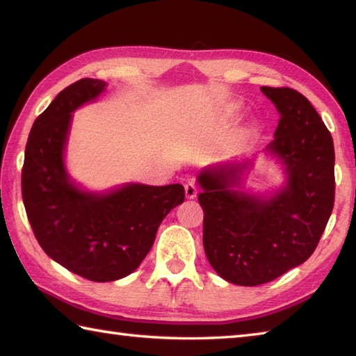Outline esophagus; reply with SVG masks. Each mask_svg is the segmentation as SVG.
I'll return each instance as SVG.
<instances>
[{
  "mask_svg": "<svg viewBox=\"0 0 356 356\" xmlns=\"http://www.w3.org/2000/svg\"><path fill=\"white\" fill-rule=\"evenodd\" d=\"M197 191H199V188H197V185H195L194 180H193V179L188 180V182L185 184V194H186V197H188V199H194L195 195H197Z\"/></svg>",
  "mask_w": 356,
  "mask_h": 356,
  "instance_id": "esophagus-1",
  "label": "esophagus"
}]
</instances>
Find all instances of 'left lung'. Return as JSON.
<instances>
[{
    "label": "left lung",
    "mask_w": 356,
    "mask_h": 356,
    "mask_svg": "<svg viewBox=\"0 0 356 356\" xmlns=\"http://www.w3.org/2000/svg\"><path fill=\"white\" fill-rule=\"evenodd\" d=\"M280 113L266 149L284 166L286 185L264 199L238 191L245 163L199 174L203 248L226 282L259 286L305 263L334 209V140L306 97L289 87H261Z\"/></svg>",
    "instance_id": "obj_1"
}]
</instances>
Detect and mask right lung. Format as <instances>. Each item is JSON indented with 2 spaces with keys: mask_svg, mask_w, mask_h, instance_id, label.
<instances>
[{
  "mask_svg": "<svg viewBox=\"0 0 356 356\" xmlns=\"http://www.w3.org/2000/svg\"><path fill=\"white\" fill-rule=\"evenodd\" d=\"M107 82L84 78L64 88L30 130L21 190L38 243L50 259L92 282L130 275L154 243L159 225L185 200L180 184H127L108 193L74 185L64 165L72 113Z\"/></svg>",
  "mask_w": 356,
  "mask_h": 356,
  "instance_id": "obj_1",
  "label": "right lung"
}]
</instances>
